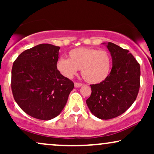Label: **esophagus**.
Returning a JSON list of instances; mask_svg holds the SVG:
<instances>
[{"label":"esophagus","instance_id":"obj_1","mask_svg":"<svg viewBox=\"0 0 154 154\" xmlns=\"http://www.w3.org/2000/svg\"><path fill=\"white\" fill-rule=\"evenodd\" d=\"M82 85V83H79V82H75V88H79L81 87Z\"/></svg>","mask_w":154,"mask_h":154}]
</instances>
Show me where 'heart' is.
I'll return each mask as SVG.
<instances>
[{
    "label": "heart",
    "mask_w": 154,
    "mask_h": 154,
    "mask_svg": "<svg viewBox=\"0 0 154 154\" xmlns=\"http://www.w3.org/2000/svg\"><path fill=\"white\" fill-rule=\"evenodd\" d=\"M68 56L69 59L61 58L56 63V68L64 77L71 78L81 69L85 80L98 84L110 75L112 60L106 51L78 48L70 51Z\"/></svg>",
    "instance_id": "b5f03b06"
}]
</instances>
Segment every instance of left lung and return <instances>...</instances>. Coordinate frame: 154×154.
<instances>
[{"label": "left lung", "instance_id": "1", "mask_svg": "<svg viewBox=\"0 0 154 154\" xmlns=\"http://www.w3.org/2000/svg\"><path fill=\"white\" fill-rule=\"evenodd\" d=\"M112 68L108 78L91 85V95L86 100L93 115L110 119L121 115L134 103L140 89V66L128 50L109 42Z\"/></svg>", "mask_w": 154, "mask_h": 154}]
</instances>
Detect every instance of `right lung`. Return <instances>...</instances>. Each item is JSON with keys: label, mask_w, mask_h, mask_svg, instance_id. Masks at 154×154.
<instances>
[{"label": "right lung", "mask_w": 154, "mask_h": 154, "mask_svg": "<svg viewBox=\"0 0 154 154\" xmlns=\"http://www.w3.org/2000/svg\"><path fill=\"white\" fill-rule=\"evenodd\" d=\"M59 46L40 44L21 54L13 63L11 91L26 114L41 120L57 116L66 105L74 82L56 68Z\"/></svg>", "instance_id": "add662e5"}]
</instances>
